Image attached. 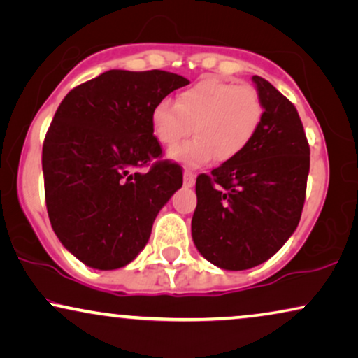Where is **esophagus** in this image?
Instances as JSON below:
<instances>
[{
  "label": "esophagus",
  "mask_w": 358,
  "mask_h": 358,
  "mask_svg": "<svg viewBox=\"0 0 358 358\" xmlns=\"http://www.w3.org/2000/svg\"><path fill=\"white\" fill-rule=\"evenodd\" d=\"M183 183L185 187L187 188H192L194 185V175L192 173V171H185L183 173Z\"/></svg>",
  "instance_id": "34e87169"
}]
</instances>
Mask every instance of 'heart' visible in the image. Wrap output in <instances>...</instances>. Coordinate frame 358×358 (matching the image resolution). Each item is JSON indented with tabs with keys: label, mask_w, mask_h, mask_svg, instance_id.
<instances>
[{
	"label": "heart",
	"mask_w": 358,
	"mask_h": 358,
	"mask_svg": "<svg viewBox=\"0 0 358 358\" xmlns=\"http://www.w3.org/2000/svg\"><path fill=\"white\" fill-rule=\"evenodd\" d=\"M264 117V103L250 87L208 78L199 80L171 99H162L152 109V131L164 147H175L185 137L194 134L170 152V159L189 169H199L209 162L236 159L259 131Z\"/></svg>",
	"instance_id": "b5f03b06"
}]
</instances>
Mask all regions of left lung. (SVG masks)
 <instances>
[{
  "label": "left lung",
  "mask_w": 358,
  "mask_h": 358,
  "mask_svg": "<svg viewBox=\"0 0 358 358\" xmlns=\"http://www.w3.org/2000/svg\"><path fill=\"white\" fill-rule=\"evenodd\" d=\"M252 80L264 103L255 137L196 178L193 242L222 270H247L275 255L296 231L306 196L309 145L296 108L265 78Z\"/></svg>",
  "instance_id": "1"
}]
</instances>
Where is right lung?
Segmentation results:
<instances>
[{
  "label": "right lung",
  "instance_id": "1",
  "mask_svg": "<svg viewBox=\"0 0 358 358\" xmlns=\"http://www.w3.org/2000/svg\"><path fill=\"white\" fill-rule=\"evenodd\" d=\"M188 83L164 70H109L60 103L42 147L45 204L62 245L85 265L131 264L157 214L182 188V166L159 160L150 114ZM142 166L150 169L141 172Z\"/></svg>",
  "mask_w": 358,
  "mask_h": 358
}]
</instances>
